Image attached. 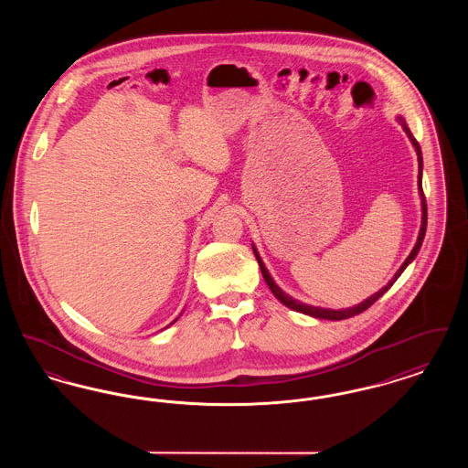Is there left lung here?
Returning <instances> with one entry per match:
<instances>
[{
    "label": "left lung",
    "mask_w": 468,
    "mask_h": 468,
    "mask_svg": "<svg viewBox=\"0 0 468 468\" xmlns=\"http://www.w3.org/2000/svg\"><path fill=\"white\" fill-rule=\"evenodd\" d=\"M399 121H400L401 128L405 130V133L407 136L410 138V142H412V145H414V149H416V154H418V161H420V176H418V187H420V195H421V210H423V218H421V229H420V237H418V242L414 245V249L410 250V254L407 256V260L403 261V265L399 268V271L395 273V277L382 288V290L378 291L376 294H372L370 298H367L365 302H361L359 305L356 307H351V309H340V311H332V309H321V307H312V305H307V303H302V302H298V300H294V298H291L290 294H286L284 291L281 290L275 282H273V279H271V275L268 273L267 268L263 265V261H261V258H260V254H258V250H256V247H252V250H254V256H256V260H258V263H260V268H261V273H263V279H265V282L268 284V288L270 291L275 294V298L279 300V302H282L286 307H290L292 311L302 312V314H307V315H312V317H317V319H330V321H340V319H347V317H353V315H357V314H361L363 311H367L370 305H374L376 302H378V298L386 292V291L389 290L393 284H395V281L399 279L401 275V271L407 268V265L418 256V252H420V249H421V244H423L424 240V233H426V221H428V214H426V200H424V193H423V184H421V177H423V174H421V170H423V156H421V147H420V144H418V140L412 136L410 133V130L407 128V124H405V121L399 117Z\"/></svg>",
    "instance_id": "8db88e82"
}]
</instances>
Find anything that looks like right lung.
Wrapping results in <instances>:
<instances>
[{
	"label": "right lung",
	"mask_w": 468,
	"mask_h": 468,
	"mask_svg": "<svg viewBox=\"0 0 468 468\" xmlns=\"http://www.w3.org/2000/svg\"><path fill=\"white\" fill-rule=\"evenodd\" d=\"M176 321H177V319H176ZM176 321H174V323H176Z\"/></svg>",
	"instance_id": "right-lung-1"
}]
</instances>
